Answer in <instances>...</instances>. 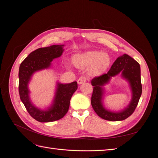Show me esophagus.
Masks as SVG:
<instances>
[{"instance_id": "obj_1", "label": "esophagus", "mask_w": 158, "mask_h": 158, "mask_svg": "<svg viewBox=\"0 0 158 158\" xmlns=\"http://www.w3.org/2000/svg\"><path fill=\"white\" fill-rule=\"evenodd\" d=\"M87 78L85 76H80V77L78 79V84H82L86 82Z\"/></svg>"}]
</instances>
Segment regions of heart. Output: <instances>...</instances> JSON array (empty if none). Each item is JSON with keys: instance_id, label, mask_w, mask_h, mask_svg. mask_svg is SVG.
<instances>
[{"instance_id": "1", "label": "heart", "mask_w": 158, "mask_h": 158, "mask_svg": "<svg viewBox=\"0 0 158 158\" xmlns=\"http://www.w3.org/2000/svg\"><path fill=\"white\" fill-rule=\"evenodd\" d=\"M74 64L80 69L89 68V74L98 76L102 75L111 64V57L107 53L98 51H88L74 55Z\"/></svg>"}]
</instances>
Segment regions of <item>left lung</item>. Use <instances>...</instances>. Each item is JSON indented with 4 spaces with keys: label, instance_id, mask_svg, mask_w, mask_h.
I'll use <instances>...</instances> for the list:
<instances>
[{
    "label": "left lung",
    "instance_id": "1",
    "mask_svg": "<svg viewBox=\"0 0 158 158\" xmlns=\"http://www.w3.org/2000/svg\"><path fill=\"white\" fill-rule=\"evenodd\" d=\"M120 72L122 77L130 84L133 95L132 99L129 106L123 111L113 112L109 111L103 107L102 86L109 81L111 77ZM92 85L94 86V89L91 103L98 115L105 120L111 121L125 120L135 111L142 94L140 64L129 55H123L114 62L107 73L93 78Z\"/></svg>",
    "mask_w": 158,
    "mask_h": 158
}]
</instances>
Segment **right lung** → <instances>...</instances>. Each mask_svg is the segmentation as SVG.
I'll return each instance as SVG.
<instances>
[{"label":"right lung","mask_w":158,"mask_h":158,"mask_svg":"<svg viewBox=\"0 0 158 158\" xmlns=\"http://www.w3.org/2000/svg\"><path fill=\"white\" fill-rule=\"evenodd\" d=\"M63 46L54 45L35 50L22 61L19 69L18 89L21 101L30 115L41 123L52 122L63 118L68 112L70 99L78 88L76 82L57 83L53 103L47 110L35 107L30 101L28 83L31 76L37 71L49 68L52 60L63 54Z\"/></svg>","instance_id":"right-lung-1"}]
</instances>
